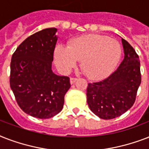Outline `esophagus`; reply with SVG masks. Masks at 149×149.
<instances>
[{
  "label": "esophagus",
  "instance_id": "esophagus-1",
  "mask_svg": "<svg viewBox=\"0 0 149 149\" xmlns=\"http://www.w3.org/2000/svg\"><path fill=\"white\" fill-rule=\"evenodd\" d=\"M77 79H78L77 78H73V77H71V78H70V84H75V83L77 81Z\"/></svg>",
  "mask_w": 149,
  "mask_h": 149
}]
</instances>
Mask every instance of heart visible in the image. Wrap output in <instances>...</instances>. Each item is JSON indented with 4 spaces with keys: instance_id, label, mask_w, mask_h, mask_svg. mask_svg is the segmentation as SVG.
Here are the masks:
<instances>
[{
    "instance_id": "b5f03b06",
    "label": "heart",
    "mask_w": 149,
    "mask_h": 149,
    "mask_svg": "<svg viewBox=\"0 0 149 149\" xmlns=\"http://www.w3.org/2000/svg\"><path fill=\"white\" fill-rule=\"evenodd\" d=\"M122 49L118 41L108 36L90 34L71 39L69 46L58 45L55 61L63 72H69L81 60L84 72L92 79L107 77L113 72L121 57Z\"/></svg>"
}]
</instances>
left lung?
I'll return each instance as SVG.
<instances>
[{
    "instance_id": "8db88e82",
    "label": "left lung",
    "mask_w": 149,
    "mask_h": 149,
    "mask_svg": "<svg viewBox=\"0 0 149 149\" xmlns=\"http://www.w3.org/2000/svg\"><path fill=\"white\" fill-rule=\"evenodd\" d=\"M124 59L117 70L101 81L89 84L87 104L94 114L104 120L118 118L134 104L141 84L140 60L132 45L121 38Z\"/></svg>"
}]
</instances>
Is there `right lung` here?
Instances as JSON below:
<instances>
[{"instance_id":"add662e5","label":"right lung","mask_w":149,"mask_h":149,"mask_svg":"<svg viewBox=\"0 0 149 149\" xmlns=\"http://www.w3.org/2000/svg\"><path fill=\"white\" fill-rule=\"evenodd\" d=\"M56 28L43 29L19 45L11 57L10 86L24 113L39 119L62 111L70 78L52 70L58 37Z\"/></svg>"}]
</instances>
